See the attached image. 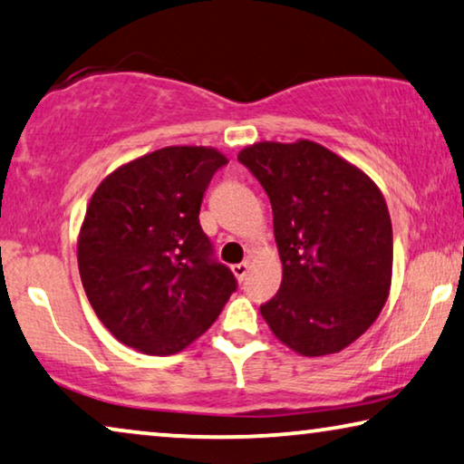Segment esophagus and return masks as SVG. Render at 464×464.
I'll use <instances>...</instances> for the list:
<instances>
[{"instance_id": "1", "label": "esophagus", "mask_w": 464, "mask_h": 464, "mask_svg": "<svg viewBox=\"0 0 464 464\" xmlns=\"http://www.w3.org/2000/svg\"><path fill=\"white\" fill-rule=\"evenodd\" d=\"M233 275L237 276V281H244L247 276V271H250V265L247 262H239V265H233Z\"/></svg>"}]
</instances>
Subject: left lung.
Here are the masks:
<instances>
[{
    "label": "left lung",
    "instance_id": "obj_1",
    "mask_svg": "<svg viewBox=\"0 0 464 464\" xmlns=\"http://www.w3.org/2000/svg\"><path fill=\"white\" fill-rule=\"evenodd\" d=\"M237 160L271 199L283 265L262 316L298 354H335L371 327L390 294L393 237L382 191L306 140L254 143Z\"/></svg>",
    "mask_w": 464,
    "mask_h": 464
}]
</instances>
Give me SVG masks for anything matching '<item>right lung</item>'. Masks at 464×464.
<instances>
[{"instance_id": "obj_1", "label": "right lung", "mask_w": 464, "mask_h": 464, "mask_svg": "<svg viewBox=\"0 0 464 464\" xmlns=\"http://www.w3.org/2000/svg\"><path fill=\"white\" fill-rule=\"evenodd\" d=\"M227 158L172 145L116 169L95 189L79 235V273L95 314L145 354L181 352L237 289L199 225V206Z\"/></svg>"}]
</instances>
